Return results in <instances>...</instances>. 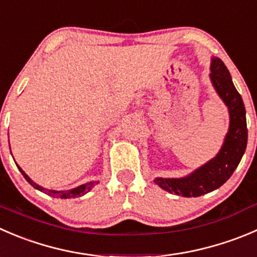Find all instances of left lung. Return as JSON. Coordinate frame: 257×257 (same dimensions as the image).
<instances>
[{"label": "left lung", "instance_id": "1", "mask_svg": "<svg viewBox=\"0 0 257 257\" xmlns=\"http://www.w3.org/2000/svg\"><path fill=\"white\" fill-rule=\"evenodd\" d=\"M210 78L213 88L228 108L230 126L225 142L215 158L187 177L154 179L161 188L177 196L198 197L217 189L232 176L246 151L247 125L245 105L233 85L230 71L218 57H212L211 60Z\"/></svg>", "mask_w": 257, "mask_h": 257}]
</instances>
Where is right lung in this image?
I'll return each instance as SVG.
<instances>
[{
    "mask_svg": "<svg viewBox=\"0 0 257 257\" xmlns=\"http://www.w3.org/2000/svg\"><path fill=\"white\" fill-rule=\"evenodd\" d=\"M19 169H20V172H21V173H22V176L25 177V179H26V181L29 182V183L31 184L32 187H34V188L39 189V191H41V192H45V193H47V195L52 196V197H55V196H56V197H59V198H75V197H80V196H84V195H85V193H88V192L90 191V189L93 188V187L95 186V184L99 183V182H88V183L81 184V186L75 187V188H73V189H68V191H52V189H46V188H44V187H41V186H39V184H36L34 181H32L31 178H30L29 176H27L26 173H25L24 171H22L21 168H20V167H19Z\"/></svg>",
    "mask_w": 257,
    "mask_h": 257,
    "instance_id": "1",
    "label": "right lung"
}]
</instances>
